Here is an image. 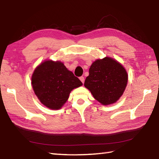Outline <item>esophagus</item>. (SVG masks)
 Segmentation results:
<instances>
[{
  "instance_id": "34e87169",
  "label": "esophagus",
  "mask_w": 159,
  "mask_h": 159,
  "mask_svg": "<svg viewBox=\"0 0 159 159\" xmlns=\"http://www.w3.org/2000/svg\"><path fill=\"white\" fill-rule=\"evenodd\" d=\"M79 79L80 80V81H81L83 83H84V80H85V78H84L83 76H80V78H79Z\"/></svg>"
}]
</instances>
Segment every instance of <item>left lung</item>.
<instances>
[{"label":"left lung","instance_id":"1","mask_svg":"<svg viewBox=\"0 0 159 159\" xmlns=\"http://www.w3.org/2000/svg\"><path fill=\"white\" fill-rule=\"evenodd\" d=\"M84 85L103 105L116 102L122 96L128 74L121 64L111 57L97 59L91 66Z\"/></svg>","mask_w":159,"mask_h":159}]
</instances>
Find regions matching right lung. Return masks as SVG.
<instances>
[{"mask_svg": "<svg viewBox=\"0 0 159 159\" xmlns=\"http://www.w3.org/2000/svg\"><path fill=\"white\" fill-rule=\"evenodd\" d=\"M31 83L40 102L52 110L61 109L71 91L83 85L63 63L51 60L45 61L36 67Z\"/></svg>", "mask_w": 159, "mask_h": 159, "instance_id": "right-lung-1", "label": "right lung"}]
</instances>
